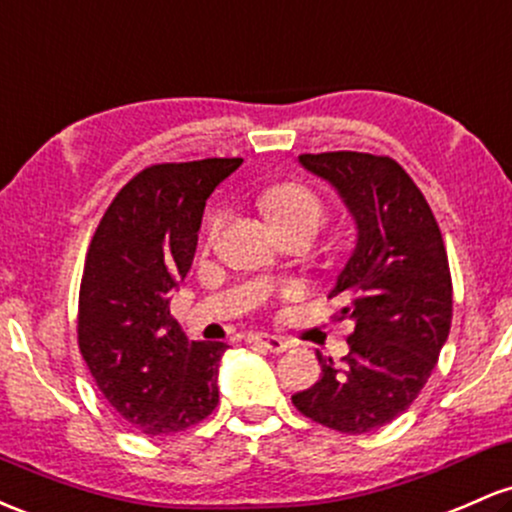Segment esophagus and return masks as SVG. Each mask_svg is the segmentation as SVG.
<instances>
[{"mask_svg":"<svg viewBox=\"0 0 512 512\" xmlns=\"http://www.w3.org/2000/svg\"><path fill=\"white\" fill-rule=\"evenodd\" d=\"M252 342H257L260 347H265V350L272 352V355H282V352H286V347H289V342H286L284 338H277V335H267V333L252 335Z\"/></svg>","mask_w":512,"mask_h":512,"instance_id":"34e87169","label":"esophagus"}]
</instances>
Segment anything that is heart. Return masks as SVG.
Returning <instances> with one entry per match:
<instances>
[{
  "mask_svg": "<svg viewBox=\"0 0 512 512\" xmlns=\"http://www.w3.org/2000/svg\"><path fill=\"white\" fill-rule=\"evenodd\" d=\"M260 206L272 221V226H284V223L294 221H313L318 226L325 213L320 196L299 182H282L269 187L260 196Z\"/></svg>",
  "mask_w": 512,
  "mask_h": 512,
  "instance_id": "b5f03b06",
  "label": "heart"
}]
</instances>
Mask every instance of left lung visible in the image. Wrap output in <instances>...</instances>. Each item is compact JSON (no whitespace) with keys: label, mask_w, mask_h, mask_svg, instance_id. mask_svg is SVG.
Returning a JSON list of instances; mask_svg holds the SVG:
<instances>
[{"label":"left lung","mask_w":512,"mask_h":512,"mask_svg":"<svg viewBox=\"0 0 512 512\" xmlns=\"http://www.w3.org/2000/svg\"><path fill=\"white\" fill-rule=\"evenodd\" d=\"M299 162L355 218V252L330 291L355 330L340 364L318 352L323 374L291 401L325 428L362 435L408 411L435 369L452 325L447 250L423 192L391 157L338 150Z\"/></svg>","instance_id":"left-lung-1"}]
</instances>
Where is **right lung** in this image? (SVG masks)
<instances>
[{
    "instance_id": "1",
    "label": "right lung",
    "mask_w": 512,
    "mask_h": 512,
    "mask_svg": "<svg viewBox=\"0 0 512 512\" xmlns=\"http://www.w3.org/2000/svg\"><path fill=\"white\" fill-rule=\"evenodd\" d=\"M240 157L162 162L109 204L89 243L77 342L106 403L143 435L201 423L218 403L226 342H189L170 313L192 267L201 216Z\"/></svg>"
}]
</instances>
